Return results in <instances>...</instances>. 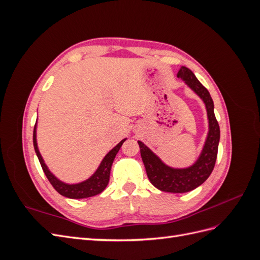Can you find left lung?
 I'll return each instance as SVG.
<instances>
[{"instance_id": "obj_1", "label": "left lung", "mask_w": 260, "mask_h": 260, "mask_svg": "<svg viewBox=\"0 0 260 260\" xmlns=\"http://www.w3.org/2000/svg\"><path fill=\"white\" fill-rule=\"evenodd\" d=\"M196 95L204 102L208 117V133L202 152L196 161L186 168H174L165 164L151 148L138 141L141 157L151 183L164 192L185 193L203 184L210 176L218 154L220 128L214 113V102L208 90L190 69L182 66L177 74Z\"/></svg>"}]
</instances>
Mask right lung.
I'll use <instances>...</instances> for the list:
<instances>
[{
  "mask_svg": "<svg viewBox=\"0 0 260 260\" xmlns=\"http://www.w3.org/2000/svg\"><path fill=\"white\" fill-rule=\"evenodd\" d=\"M37 122L35 124V129H34L35 151H36V154H37L38 158H39V161H40V164H41V167L44 171L46 178L49 179V181H50L51 184L53 185L55 190H56L60 195L65 196V198L74 199V200L91 198V196L98 195V194L103 192L105 190V187L108 184L109 175H111L112 165H113L115 157H116L118 151L120 149L122 143L127 139L121 140L119 143H118L114 148H112L111 151H109L105 155L103 160L101 161L100 166L98 167L95 172H94V174L90 178L82 181V182L70 184V183L62 182V181H60L58 178L55 177L50 171L49 167L45 165L43 157L41 156L40 151H39L38 143H37Z\"/></svg>",
  "mask_w": 260,
  "mask_h": 260,
  "instance_id": "right-lung-1",
  "label": "right lung"
}]
</instances>
